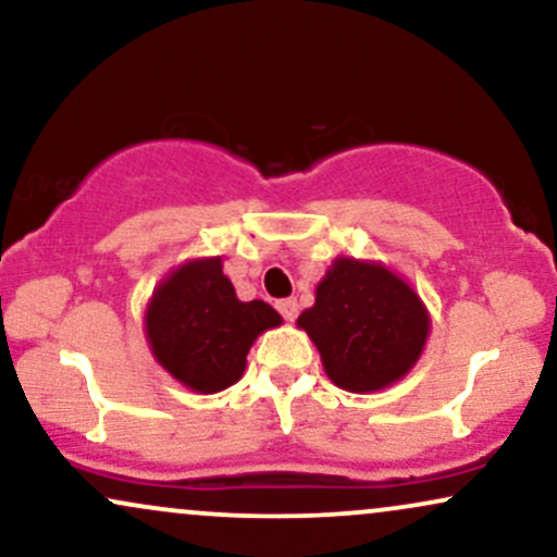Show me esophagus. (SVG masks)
<instances>
[{
	"instance_id": "esophagus-1",
	"label": "esophagus",
	"mask_w": 557,
	"mask_h": 557,
	"mask_svg": "<svg viewBox=\"0 0 557 557\" xmlns=\"http://www.w3.org/2000/svg\"><path fill=\"white\" fill-rule=\"evenodd\" d=\"M277 311L283 313L285 321H296V317H298V300L296 298L277 300Z\"/></svg>"
}]
</instances>
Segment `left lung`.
Wrapping results in <instances>:
<instances>
[{
    "label": "left lung",
    "mask_w": 557,
    "mask_h": 557,
    "mask_svg": "<svg viewBox=\"0 0 557 557\" xmlns=\"http://www.w3.org/2000/svg\"><path fill=\"white\" fill-rule=\"evenodd\" d=\"M296 324L317 345L334 386L371 394L412 371L431 334V313L386 264L337 257Z\"/></svg>",
    "instance_id": "obj_1"
}]
</instances>
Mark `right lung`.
<instances>
[{
    "label": "right lung",
    "instance_id": "1",
    "mask_svg": "<svg viewBox=\"0 0 557 557\" xmlns=\"http://www.w3.org/2000/svg\"><path fill=\"white\" fill-rule=\"evenodd\" d=\"M280 324L283 317L264 300H238L220 257L178 264L156 285L145 308L152 358L197 394L236 384L259 334Z\"/></svg>",
    "mask_w": 557,
    "mask_h": 557
}]
</instances>
